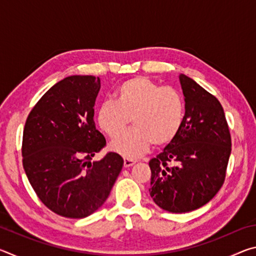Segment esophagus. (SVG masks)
<instances>
[{
    "label": "esophagus",
    "instance_id": "obj_1",
    "mask_svg": "<svg viewBox=\"0 0 256 256\" xmlns=\"http://www.w3.org/2000/svg\"><path fill=\"white\" fill-rule=\"evenodd\" d=\"M136 160H133V159H124V167H125V168L131 167V166H133V164H136Z\"/></svg>",
    "mask_w": 256,
    "mask_h": 256
}]
</instances>
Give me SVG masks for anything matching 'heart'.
Wrapping results in <instances>:
<instances>
[{
    "label": "heart",
    "mask_w": 256,
    "mask_h": 256,
    "mask_svg": "<svg viewBox=\"0 0 256 256\" xmlns=\"http://www.w3.org/2000/svg\"><path fill=\"white\" fill-rule=\"evenodd\" d=\"M115 94L116 102L99 105L97 123L108 136L115 138L132 120L134 128L110 144V149L125 158L140 157L151 144H170L184 126L185 100L174 86L136 76L120 84Z\"/></svg>",
    "instance_id": "b5f03b06"
}]
</instances>
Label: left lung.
<instances>
[{
  "label": "left lung",
  "instance_id": "1",
  "mask_svg": "<svg viewBox=\"0 0 256 256\" xmlns=\"http://www.w3.org/2000/svg\"><path fill=\"white\" fill-rule=\"evenodd\" d=\"M180 81L186 106L184 126L149 162L150 196L158 206L174 214L196 210L218 193L232 152L222 104L185 74Z\"/></svg>",
  "mask_w": 256,
  "mask_h": 256
}]
</instances>
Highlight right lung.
<instances>
[{
    "label": "right lung",
    "instance_id": "obj_1",
    "mask_svg": "<svg viewBox=\"0 0 256 256\" xmlns=\"http://www.w3.org/2000/svg\"><path fill=\"white\" fill-rule=\"evenodd\" d=\"M100 79L71 76L45 92L26 120L22 164L37 196L55 214L81 219L98 210L110 196L124 160L107 152L94 120Z\"/></svg>",
    "mask_w": 256,
    "mask_h": 256
}]
</instances>
